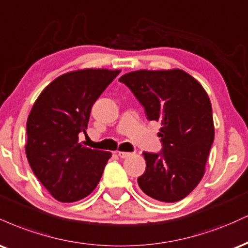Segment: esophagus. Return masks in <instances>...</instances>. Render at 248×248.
<instances>
[{
    "label": "esophagus",
    "instance_id": "34e87169",
    "mask_svg": "<svg viewBox=\"0 0 248 248\" xmlns=\"http://www.w3.org/2000/svg\"><path fill=\"white\" fill-rule=\"evenodd\" d=\"M118 155L120 156L121 158H127L129 156L133 155V153H127V152H118Z\"/></svg>",
    "mask_w": 248,
    "mask_h": 248
}]
</instances>
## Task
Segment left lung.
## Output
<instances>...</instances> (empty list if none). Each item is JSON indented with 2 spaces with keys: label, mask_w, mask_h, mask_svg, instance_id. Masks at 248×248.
Returning a JSON list of instances; mask_svg holds the SVG:
<instances>
[{
  "label": "left lung",
  "mask_w": 248,
  "mask_h": 248,
  "mask_svg": "<svg viewBox=\"0 0 248 248\" xmlns=\"http://www.w3.org/2000/svg\"><path fill=\"white\" fill-rule=\"evenodd\" d=\"M161 124L160 153H143L146 171L138 178L147 196L173 203L198 186L215 139L212 107L202 85L182 70L129 72L119 79Z\"/></svg>",
  "instance_id": "8db88e82"
}]
</instances>
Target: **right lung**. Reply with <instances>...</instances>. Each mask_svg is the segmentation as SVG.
I'll use <instances>...</instances> for the list:
<instances>
[{"instance_id": "add662e5", "label": "right lung", "mask_w": 248, "mask_h": 248, "mask_svg": "<svg viewBox=\"0 0 248 248\" xmlns=\"http://www.w3.org/2000/svg\"><path fill=\"white\" fill-rule=\"evenodd\" d=\"M119 73L106 69L65 73L33 104L25 153L36 177L57 201H80L100 181L112 154L84 147L79 133H86L93 104Z\"/></svg>"}]
</instances>
